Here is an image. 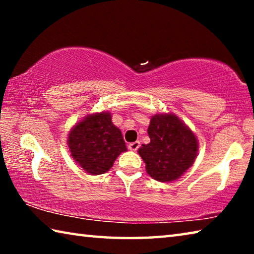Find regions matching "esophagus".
<instances>
[{"label": "esophagus", "instance_id": "34e87169", "mask_svg": "<svg viewBox=\"0 0 254 254\" xmlns=\"http://www.w3.org/2000/svg\"><path fill=\"white\" fill-rule=\"evenodd\" d=\"M140 148V142L139 141H135V142H132V143H128V149L132 150V151H136L137 149Z\"/></svg>", "mask_w": 254, "mask_h": 254}]
</instances>
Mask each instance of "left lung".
Returning a JSON list of instances; mask_svg holds the SVG:
<instances>
[{
	"label": "left lung",
	"mask_w": 254,
	"mask_h": 254,
	"mask_svg": "<svg viewBox=\"0 0 254 254\" xmlns=\"http://www.w3.org/2000/svg\"><path fill=\"white\" fill-rule=\"evenodd\" d=\"M150 143L142 144L139 154L150 177L161 183L178 179L197 156V139L173 114H157L148 127Z\"/></svg>",
	"instance_id": "obj_1"
}]
</instances>
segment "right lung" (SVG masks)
Masks as SVG:
<instances>
[{
	"label": "right lung",
	"mask_w": 254,
	"mask_h": 254,
	"mask_svg": "<svg viewBox=\"0 0 254 254\" xmlns=\"http://www.w3.org/2000/svg\"><path fill=\"white\" fill-rule=\"evenodd\" d=\"M68 147L75 161L91 175L106 173L127 151L122 133L107 112L88 115L77 124L68 136Z\"/></svg>",
	"instance_id": "obj_1"
}]
</instances>
